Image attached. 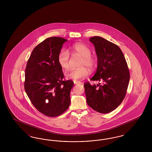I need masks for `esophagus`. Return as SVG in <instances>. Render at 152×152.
Listing matches in <instances>:
<instances>
[{"mask_svg":"<svg viewBox=\"0 0 152 152\" xmlns=\"http://www.w3.org/2000/svg\"><path fill=\"white\" fill-rule=\"evenodd\" d=\"M73 83H74L75 84H81V83L79 81H76V80H74Z\"/></svg>","mask_w":152,"mask_h":152,"instance_id":"esophagus-1","label":"esophagus"}]
</instances>
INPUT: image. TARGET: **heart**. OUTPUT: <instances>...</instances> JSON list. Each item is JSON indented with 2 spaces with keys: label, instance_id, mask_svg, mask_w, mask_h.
<instances>
[{
  "label": "heart",
  "instance_id": "obj_1",
  "mask_svg": "<svg viewBox=\"0 0 152 152\" xmlns=\"http://www.w3.org/2000/svg\"><path fill=\"white\" fill-rule=\"evenodd\" d=\"M71 54L74 55H79L82 57L78 68L73 69L66 72L65 77L69 79H82L87 77L89 75L88 68L91 71H94L97 65L96 58L91 55V49L84 44L76 43L69 47ZM70 54L67 50L62 49L59 52L58 55V62L61 68L68 69L69 67ZM87 66L86 67L85 66Z\"/></svg>",
  "mask_w": 152,
  "mask_h": 152
}]
</instances>
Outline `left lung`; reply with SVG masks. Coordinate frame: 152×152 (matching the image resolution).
<instances>
[{
	"label": "left lung",
	"mask_w": 152,
	"mask_h": 152,
	"mask_svg": "<svg viewBox=\"0 0 152 152\" xmlns=\"http://www.w3.org/2000/svg\"><path fill=\"white\" fill-rule=\"evenodd\" d=\"M97 56V69L92 81L84 84L88 105L96 112L108 113L117 108L126 94L130 73L123 52L115 44L100 37L89 39Z\"/></svg>",
	"instance_id": "obj_1"
}]
</instances>
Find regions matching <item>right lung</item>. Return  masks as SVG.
<instances>
[{"instance_id": "obj_1", "label": "right lung", "mask_w": 152, "mask_h": 152, "mask_svg": "<svg viewBox=\"0 0 152 152\" xmlns=\"http://www.w3.org/2000/svg\"><path fill=\"white\" fill-rule=\"evenodd\" d=\"M67 40L63 37L47 38L35 47L25 69L24 89L36 109L48 117H56L68 108L71 80H64L58 55Z\"/></svg>"}]
</instances>
